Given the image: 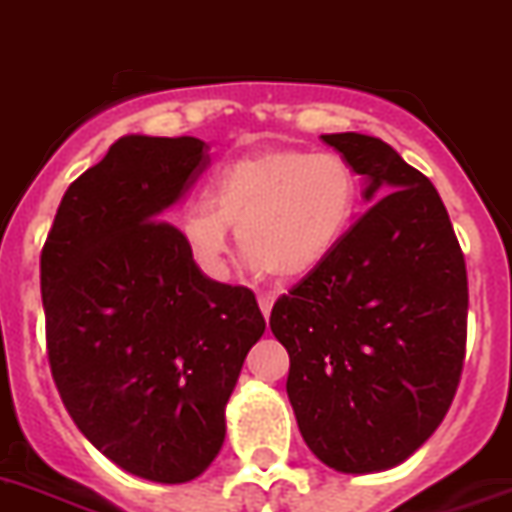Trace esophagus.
<instances>
[{
    "label": "esophagus",
    "mask_w": 512,
    "mask_h": 512,
    "mask_svg": "<svg viewBox=\"0 0 512 512\" xmlns=\"http://www.w3.org/2000/svg\"><path fill=\"white\" fill-rule=\"evenodd\" d=\"M273 302H276V294L273 291H263V294H257V304L263 309V315L268 317L270 309H273Z\"/></svg>",
    "instance_id": "34e87169"
}]
</instances>
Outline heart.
Wrapping results in <instances>:
<instances>
[{
  "instance_id": "b5f03b06",
  "label": "heart",
  "mask_w": 512,
  "mask_h": 512,
  "mask_svg": "<svg viewBox=\"0 0 512 512\" xmlns=\"http://www.w3.org/2000/svg\"><path fill=\"white\" fill-rule=\"evenodd\" d=\"M359 208V176L336 153L265 150L229 163L208 200L184 210V247L208 276L226 270L229 226L249 263L268 276L302 278L341 244Z\"/></svg>"
}]
</instances>
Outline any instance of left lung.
<instances>
[{
  "label": "left lung",
  "instance_id": "left-lung-1",
  "mask_svg": "<svg viewBox=\"0 0 512 512\" xmlns=\"http://www.w3.org/2000/svg\"><path fill=\"white\" fill-rule=\"evenodd\" d=\"M375 203L278 296L286 393L309 450L343 474L403 463L448 414L466 356L468 278L440 195L380 137L322 135Z\"/></svg>",
  "mask_w": 512,
  "mask_h": 512
}]
</instances>
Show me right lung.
Wrapping results in <instances>:
<instances>
[{
  "instance_id": "add662e5",
  "label": "right lung",
  "mask_w": 512,
  "mask_h": 512,
  "mask_svg": "<svg viewBox=\"0 0 512 512\" xmlns=\"http://www.w3.org/2000/svg\"><path fill=\"white\" fill-rule=\"evenodd\" d=\"M210 163L197 137L127 135L64 192L41 252L46 349L72 422L119 468L200 476L265 333L255 294L208 278L166 210Z\"/></svg>"
}]
</instances>
